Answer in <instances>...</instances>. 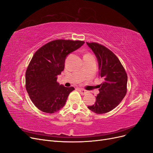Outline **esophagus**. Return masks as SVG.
I'll return each instance as SVG.
<instances>
[{
	"label": "esophagus",
	"mask_w": 153,
	"mask_h": 153,
	"mask_svg": "<svg viewBox=\"0 0 153 153\" xmlns=\"http://www.w3.org/2000/svg\"><path fill=\"white\" fill-rule=\"evenodd\" d=\"M79 91L80 92V93L81 95H86V93H87V91H86V90H83V89H81V88H79Z\"/></svg>",
	"instance_id": "1"
}]
</instances>
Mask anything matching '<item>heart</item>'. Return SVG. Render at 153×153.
Masks as SVG:
<instances>
[{"mask_svg":"<svg viewBox=\"0 0 153 153\" xmlns=\"http://www.w3.org/2000/svg\"><path fill=\"white\" fill-rule=\"evenodd\" d=\"M87 55H88V54H87Z\"/></svg>","mask_w":153,"mask_h":153,"instance_id":"b5f03b06","label":"heart"}]
</instances>
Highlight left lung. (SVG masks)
Returning <instances> with one entry per match:
<instances>
[{
    "label": "left lung",
    "instance_id": "left-lung-1",
    "mask_svg": "<svg viewBox=\"0 0 153 153\" xmlns=\"http://www.w3.org/2000/svg\"><path fill=\"white\" fill-rule=\"evenodd\" d=\"M97 58L98 76L103 82L98 85L99 94L94 105L88 109L97 114H104L114 109L127 92V74L115 54L105 46L97 42H86Z\"/></svg>",
    "mask_w": 153,
    "mask_h": 153
}]
</instances>
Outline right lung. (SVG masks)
<instances>
[{"label":"right lung","mask_w":153,"mask_h":153,"mask_svg":"<svg viewBox=\"0 0 153 153\" xmlns=\"http://www.w3.org/2000/svg\"><path fill=\"white\" fill-rule=\"evenodd\" d=\"M82 41L56 39L48 42L33 54L25 73V88L38 109L53 114L65 105L74 87H65L57 77L65 67L66 56L79 48Z\"/></svg>","instance_id":"add662e5"}]
</instances>
